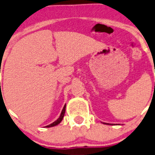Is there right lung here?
<instances>
[{
  "label": "right lung",
  "instance_id": "1",
  "mask_svg": "<svg viewBox=\"0 0 155 155\" xmlns=\"http://www.w3.org/2000/svg\"><path fill=\"white\" fill-rule=\"evenodd\" d=\"M65 107H66V104H64V107H63L62 111H61V115H60V117H59V118H58L57 120L55 121V122H54L53 123H51V124H50V125H48V126H46V127H48V128L53 127V126H57V125H58L59 123H60V122H61V121H62L63 117H64V112H65Z\"/></svg>",
  "mask_w": 155,
  "mask_h": 155
}]
</instances>
